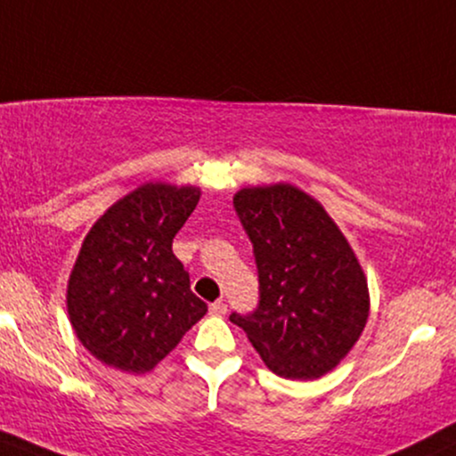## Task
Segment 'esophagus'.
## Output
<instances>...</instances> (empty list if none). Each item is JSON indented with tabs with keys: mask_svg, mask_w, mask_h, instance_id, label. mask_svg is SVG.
I'll return each instance as SVG.
<instances>
[{
	"mask_svg": "<svg viewBox=\"0 0 456 456\" xmlns=\"http://www.w3.org/2000/svg\"><path fill=\"white\" fill-rule=\"evenodd\" d=\"M209 313L216 314V317H224L228 313V306L224 302H213V305H209Z\"/></svg>",
	"mask_w": 456,
	"mask_h": 456,
	"instance_id": "obj_1",
	"label": "esophagus"
}]
</instances>
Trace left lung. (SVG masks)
Returning a JSON list of instances; mask_svg holds the SVG:
<instances>
[{
	"label": "left lung",
	"instance_id": "left-lung-1",
	"mask_svg": "<svg viewBox=\"0 0 456 456\" xmlns=\"http://www.w3.org/2000/svg\"><path fill=\"white\" fill-rule=\"evenodd\" d=\"M234 211L254 245L260 300L230 322L283 379H319L351 351L370 311L368 283L317 200L289 183L245 188Z\"/></svg>",
	"mask_w": 456,
	"mask_h": 456
}]
</instances>
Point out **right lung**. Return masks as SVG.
<instances>
[{"instance_id":"add662e5","label":"right lung","mask_w":456,"mask_h":456,"mask_svg":"<svg viewBox=\"0 0 456 456\" xmlns=\"http://www.w3.org/2000/svg\"><path fill=\"white\" fill-rule=\"evenodd\" d=\"M199 199L190 185L145 183L86 234L67 285V311L99 362L150 372L207 313L173 254V239Z\"/></svg>"}]
</instances>
